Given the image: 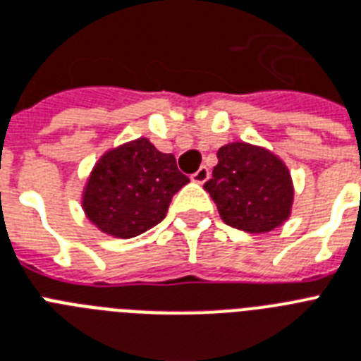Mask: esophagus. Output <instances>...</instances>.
<instances>
[{"instance_id": "esophagus-1", "label": "esophagus", "mask_w": 361, "mask_h": 361, "mask_svg": "<svg viewBox=\"0 0 361 361\" xmlns=\"http://www.w3.org/2000/svg\"><path fill=\"white\" fill-rule=\"evenodd\" d=\"M208 178H210V171H208L207 166H201V168H199L197 171L192 175V180H193V183H197V184L207 183Z\"/></svg>"}]
</instances>
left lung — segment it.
<instances>
[{
  "label": "left lung",
  "mask_w": 361,
  "mask_h": 361,
  "mask_svg": "<svg viewBox=\"0 0 361 361\" xmlns=\"http://www.w3.org/2000/svg\"><path fill=\"white\" fill-rule=\"evenodd\" d=\"M204 190L223 221L251 234L281 227L293 204V183L286 164L267 149L245 142H232L217 151V166Z\"/></svg>",
  "instance_id": "left-lung-1"
}]
</instances>
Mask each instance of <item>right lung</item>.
<instances>
[{"label":"right lung","mask_w":361,"mask_h":361,"mask_svg":"<svg viewBox=\"0 0 361 361\" xmlns=\"http://www.w3.org/2000/svg\"><path fill=\"white\" fill-rule=\"evenodd\" d=\"M188 183L173 154L138 138L97 160L82 192V208L99 231L127 240L159 225Z\"/></svg>","instance_id":"1"}]
</instances>
